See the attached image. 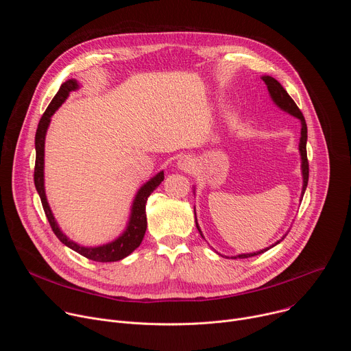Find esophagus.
Segmentation results:
<instances>
[{"label": "esophagus", "mask_w": 351, "mask_h": 351, "mask_svg": "<svg viewBox=\"0 0 351 351\" xmlns=\"http://www.w3.org/2000/svg\"><path fill=\"white\" fill-rule=\"evenodd\" d=\"M178 167L182 171H191L194 168V161L191 158H189V157H182L179 160V162H178Z\"/></svg>", "instance_id": "34e87169"}]
</instances>
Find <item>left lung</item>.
Here are the masks:
<instances>
[{
	"mask_svg": "<svg viewBox=\"0 0 351 351\" xmlns=\"http://www.w3.org/2000/svg\"><path fill=\"white\" fill-rule=\"evenodd\" d=\"M261 79L265 82V84H267V87H268V91H269V95H271V98H272V101H274L282 111H285V112L293 115L294 118L300 119V122H302V137H300L298 149H300V156H302V173H303V190H302V197H303V195H304V191H306V189H307V183H308L307 123H306V119H304V117H303V112L298 110V107H297L295 103L293 101V98L287 94V91L282 87V84H280L276 79H274V77H271V76H263ZM194 214H195V213H194ZM195 226H197L199 234L203 236L202 229H199V226H198V223H197V219H195ZM285 237H286V234H285L280 240H278L275 244H272L271 247H274V245H276L278 243H280ZM271 247H267V248H264V250H260V252H257V253L239 254V256H234V257H232V258H250V257H254V256H258V254L265 253L267 250H269ZM218 254H219V253H218ZM222 257H223V256H222ZM228 258H229V257H228Z\"/></svg>",
	"mask_w": 351,
	"mask_h": 351,
	"instance_id": "8db88e82",
	"label": "left lung"
}]
</instances>
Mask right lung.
I'll return each instance as SVG.
<instances>
[{"mask_svg":"<svg viewBox=\"0 0 351 351\" xmlns=\"http://www.w3.org/2000/svg\"><path fill=\"white\" fill-rule=\"evenodd\" d=\"M77 88H79V83L75 79H69L65 83H62L58 93L53 98V101L49 103V106L47 107L45 112L43 114V117L38 122L36 137H34V145H36L34 186H36V190L40 195L41 204H43L45 217L49 222V226H51L56 236L65 245H68L69 248L73 250V252L79 253L80 256L88 258V260H93V261H97V263H114V261H119V260L128 257L140 245V243L144 237L145 229H147V217H145L147 198L164 180V171L158 172L154 178L149 179L147 183H144L138 189V191H137V194L133 199L132 213H130V218H129L126 230L118 239H115V240H112L107 244L98 245V247H83V245L75 243L73 240H71L69 237H66V234H64L62 230L60 229V226H58V223H57V221L53 215V211L48 206L47 197H45V189H44V141H45L47 129L49 126V122H51V117L64 104V101L68 98L69 93L75 91Z\"/></svg>","mask_w":351,"mask_h":351,"instance_id":"right-lung-1","label":"right lung"}]
</instances>
